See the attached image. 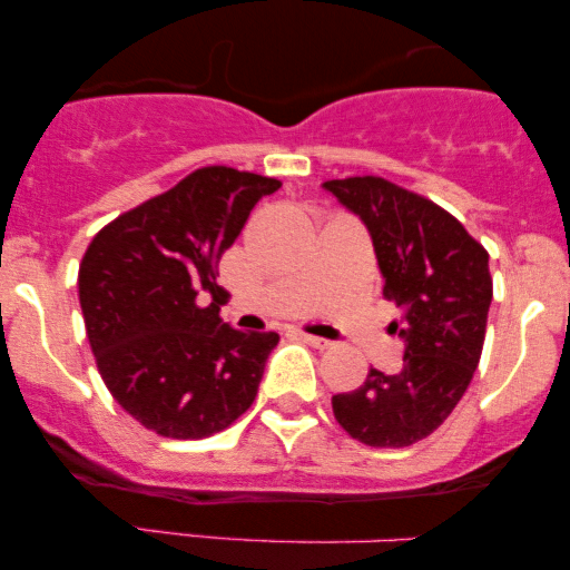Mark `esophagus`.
<instances>
[{
	"label": "esophagus",
	"mask_w": 570,
	"mask_h": 570,
	"mask_svg": "<svg viewBox=\"0 0 570 570\" xmlns=\"http://www.w3.org/2000/svg\"><path fill=\"white\" fill-rule=\"evenodd\" d=\"M297 335L303 337L307 345H313V348H330V345H332L330 340H324V337H316V335H307V332H297Z\"/></svg>",
	"instance_id": "esophagus-1"
}]
</instances>
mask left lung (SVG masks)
I'll return each instance as SVG.
<instances>
[{
    "mask_svg": "<svg viewBox=\"0 0 570 570\" xmlns=\"http://www.w3.org/2000/svg\"><path fill=\"white\" fill-rule=\"evenodd\" d=\"M362 217L385 278L383 297L402 307V367L370 370L356 391L332 396L345 434L370 448H410L448 421L472 383L485 343L493 278L488 252L453 214L383 176L324 181Z\"/></svg>",
    "mask_w": 570,
    "mask_h": 570,
    "instance_id": "1",
    "label": "left lung"
}]
</instances>
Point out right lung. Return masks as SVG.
<instances>
[{"label":"right lung","mask_w":570,"mask_h":570,"mask_svg":"<svg viewBox=\"0 0 570 570\" xmlns=\"http://www.w3.org/2000/svg\"><path fill=\"white\" fill-rule=\"evenodd\" d=\"M278 179L206 166L104 225L77 276L90 351L115 402L168 440H203L252 407L276 332L219 318L222 254ZM200 291L213 303H197Z\"/></svg>","instance_id":"right-lung-1"}]
</instances>
